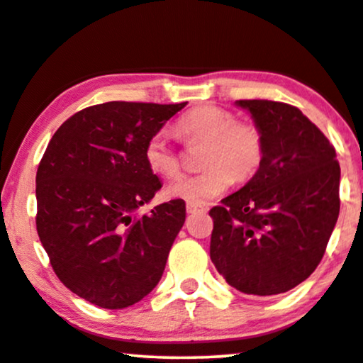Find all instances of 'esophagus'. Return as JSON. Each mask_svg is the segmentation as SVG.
<instances>
[{
	"label": "esophagus",
	"mask_w": 363,
	"mask_h": 363,
	"mask_svg": "<svg viewBox=\"0 0 363 363\" xmlns=\"http://www.w3.org/2000/svg\"><path fill=\"white\" fill-rule=\"evenodd\" d=\"M186 211H187V214H196V212H204V207H201V206H197V204H191V202H187Z\"/></svg>",
	"instance_id": "1"
}]
</instances>
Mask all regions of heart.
<instances>
[{"label": "heart", "instance_id": "obj_1", "mask_svg": "<svg viewBox=\"0 0 363 363\" xmlns=\"http://www.w3.org/2000/svg\"><path fill=\"white\" fill-rule=\"evenodd\" d=\"M176 131L187 144H204L201 167L204 171L174 181L166 194L191 204H206L227 191L232 179L249 181L264 159L262 131L252 123L235 121L230 111L201 106L177 121ZM144 161L154 174L176 177L181 159L162 134H152L144 146Z\"/></svg>", "mask_w": 363, "mask_h": 363}]
</instances>
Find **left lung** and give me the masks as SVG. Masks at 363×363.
Segmentation results:
<instances>
[{
  "instance_id": "left-lung-1",
  "label": "left lung",
  "mask_w": 363,
  "mask_h": 363,
  "mask_svg": "<svg viewBox=\"0 0 363 363\" xmlns=\"http://www.w3.org/2000/svg\"><path fill=\"white\" fill-rule=\"evenodd\" d=\"M264 136L254 177L212 207L211 260L250 296L297 287L320 264L339 219L340 166L320 129L291 104L235 101Z\"/></svg>"
}]
</instances>
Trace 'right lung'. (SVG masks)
<instances>
[{
    "label": "right lung",
    "mask_w": 363,
    "mask_h": 363,
    "mask_svg": "<svg viewBox=\"0 0 363 363\" xmlns=\"http://www.w3.org/2000/svg\"><path fill=\"white\" fill-rule=\"evenodd\" d=\"M186 104L91 106L48 144L36 172L38 235L57 279L94 306H134L162 277L186 202L138 216L162 187L144 146Z\"/></svg>",
    "instance_id": "1"
}]
</instances>
